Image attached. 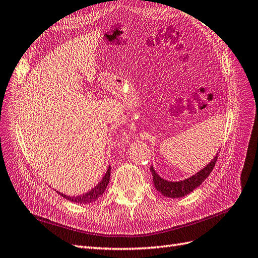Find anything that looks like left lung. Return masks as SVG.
I'll return each instance as SVG.
<instances>
[{"label":"left lung","instance_id":"1","mask_svg":"<svg viewBox=\"0 0 258 258\" xmlns=\"http://www.w3.org/2000/svg\"><path fill=\"white\" fill-rule=\"evenodd\" d=\"M218 155H219V152L216 154L215 158L205 167V168L200 170L194 176L182 181H178V182H170V181L164 180L163 178H161L157 175L154 168L151 166L150 169L152 171L153 181H154V185L156 187V190L161 192L163 196L167 198H172V199L182 198L186 196V194L191 193L194 189H197V187L203 182L208 176L211 175V172L213 171L215 167V164L217 162Z\"/></svg>","mask_w":258,"mask_h":258}]
</instances>
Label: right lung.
I'll return each mask as SVG.
<instances>
[{
    "label": "right lung",
    "mask_w": 258,
    "mask_h": 258,
    "mask_svg": "<svg viewBox=\"0 0 258 258\" xmlns=\"http://www.w3.org/2000/svg\"><path fill=\"white\" fill-rule=\"evenodd\" d=\"M109 178H110V167L107 169L105 176H104L103 179L101 180V182L88 193L82 194V196H79V197H68V196H65V194H61V193L59 194L62 198H65L71 202H74V203H78V204L93 203V202L99 199L104 193V191L106 190V186L109 182Z\"/></svg>",
    "instance_id": "add662e5"
}]
</instances>
